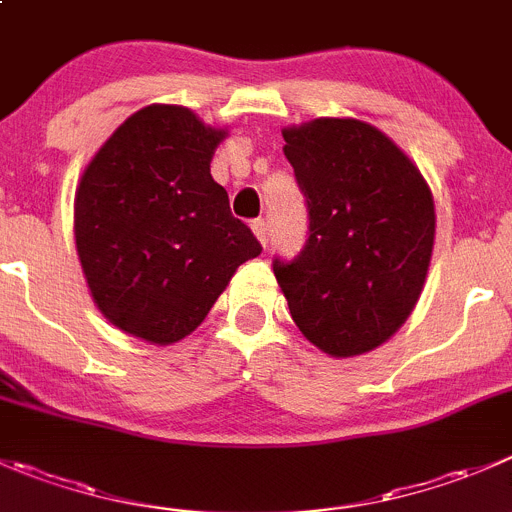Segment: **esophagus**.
<instances>
[{
  "mask_svg": "<svg viewBox=\"0 0 512 512\" xmlns=\"http://www.w3.org/2000/svg\"><path fill=\"white\" fill-rule=\"evenodd\" d=\"M252 232H255V237L262 242V245H267V237H270V235H267V222L265 220L252 222Z\"/></svg>",
  "mask_w": 512,
  "mask_h": 512,
  "instance_id": "34e87169",
  "label": "esophagus"
}]
</instances>
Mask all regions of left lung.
I'll use <instances>...</instances> for the list:
<instances>
[{
	"label": "left lung",
	"instance_id": "obj_1",
	"mask_svg": "<svg viewBox=\"0 0 512 512\" xmlns=\"http://www.w3.org/2000/svg\"><path fill=\"white\" fill-rule=\"evenodd\" d=\"M305 197L307 240L272 272L302 335L332 357L362 355L413 312L428 275L435 207L418 167L357 119L282 132Z\"/></svg>",
	"mask_w": 512,
	"mask_h": 512
}]
</instances>
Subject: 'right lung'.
<instances>
[{"label":"right lung","mask_w":512,"mask_h":512,"mask_svg":"<svg viewBox=\"0 0 512 512\" xmlns=\"http://www.w3.org/2000/svg\"><path fill=\"white\" fill-rule=\"evenodd\" d=\"M222 137L190 109L152 104L124 119L84 170L77 252L94 302L119 330L157 345L182 340L262 252L210 175Z\"/></svg>","instance_id":"obj_1"}]
</instances>
